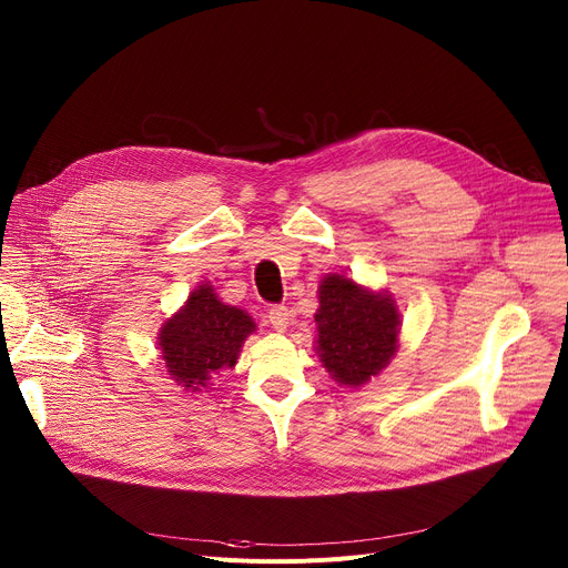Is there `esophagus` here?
Returning a JSON list of instances; mask_svg holds the SVG:
<instances>
[{
  "label": "esophagus",
  "instance_id": "34e87169",
  "mask_svg": "<svg viewBox=\"0 0 568 568\" xmlns=\"http://www.w3.org/2000/svg\"><path fill=\"white\" fill-rule=\"evenodd\" d=\"M290 308L287 306H274L272 311H268V322H272V326L276 332H287V326H290Z\"/></svg>",
  "mask_w": 568,
  "mask_h": 568
}]
</instances>
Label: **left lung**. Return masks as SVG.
Masks as SVG:
<instances>
[{"label": "left lung", "mask_w": 568, "mask_h": 568, "mask_svg": "<svg viewBox=\"0 0 568 568\" xmlns=\"http://www.w3.org/2000/svg\"><path fill=\"white\" fill-rule=\"evenodd\" d=\"M315 352L345 389H362L398 352L400 313L394 294L343 274H326L317 290Z\"/></svg>", "instance_id": "left-lung-1"}]
</instances>
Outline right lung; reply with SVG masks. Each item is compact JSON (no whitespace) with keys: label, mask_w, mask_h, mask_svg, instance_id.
Listing matches in <instances>:
<instances>
[{"label":"right lung","mask_w":568,"mask_h":568,"mask_svg":"<svg viewBox=\"0 0 568 568\" xmlns=\"http://www.w3.org/2000/svg\"><path fill=\"white\" fill-rule=\"evenodd\" d=\"M255 329L246 311L221 302L216 287L204 281L161 324L156 345L170 379L193 396L209 389L214 375L236 366L244 341Z\"/></svg>","instance_id":"1"}]
</instances>
